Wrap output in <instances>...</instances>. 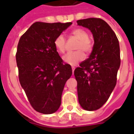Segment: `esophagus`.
<instances>
[{
  "label": "esophagus",
  "mask_w": 134,
  "mask_h": 134,
  "mask_svg": "<svg viewBox=\"0 0 134 134\" xmlns=\"http://www.w3.org/2000/svg\"><path fill=\"white\" fill-rule=\"evenodd\" d=\"M71 69H72V71H73V73H74V69H75V67H71Z\"/></svg>",
  "instance_id": "34e87169"
}]
</instances>
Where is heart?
Masks as SVG:
<instances>
[{
    "label": "heart",
    "instance_id": "heart-1",
    "mask_svg": "<svg viewBox=\"0 0 134 134\" xmlns=\"http://www.w3.org/2000/svg\"><path fill=\"white\" fill-rule=\"evenodd\" d=\"M71 34L77 39V44L76 49L77 51L73 52L67 53L63 57L65 63L71 65H76L85 58V54L89 53L93 48V42L89 37L88 32L82 28H76L71 31ZM54 45L56 49L61 53H64L66 50V38L63 34H60L55 37L54 40Z\"/></svg>",
    "mask_w": 134,
    "mask_h": 134
}]
</instances>
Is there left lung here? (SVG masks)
<instances>
[{"label":"left lung","instance_id":"1","mask_svg":"<svg viewBox=\"0 0 134 134\" xmlns=\"http://www.w3.org/2000/svg\"><path fill=\"white\" fill-rule=\"evenodd\" d=\"M77 24L90 30L94 40L89 58L74 70L79 102L85 110H95L107 102L116 85L120 65L119 41L102 19L78 20Z\"/></svg>","mask_w":134,"mask_h":134}]
</instances>
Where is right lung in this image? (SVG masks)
I'll list each match as a JSON object with an SVG mask.
<instances>
[{
    "instance_id": "1",
    "label": "right lung",
    "mask_w": 134,
    "mask_h": 134,
    "mask_svg": "<svg viewBox=\"0 0 134 134\" xmlns=\"http://www.w3.org/2000/svg\"><path fill=\"white\" fill-rule=\"evenodd\" d=\"M71 22H35L21 37L16 60L19 79L30 105L43 114H51L61 104L65 83L72 74L55 47V37Z\"/></svg>"
}]
</instances>
